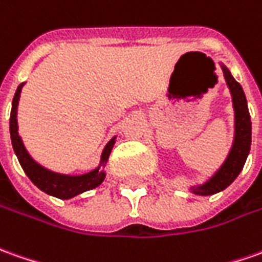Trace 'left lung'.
I'll return each instance as SVG.
<instances>
[{"mask_svg": "<svg viewBox=\"0 0 262 262\" xmlns=\"http://www.w3.org/2000/svg\"><path fill=\"white\" fill-rule=\"evenodd\" d=\"M224 76L227 80L229 90L232 93L234 108H235V140L234 146L229 152L228 158L222 168L212 176L209 182L204 186L195 188L193 192L199 195H213L216 192L224 191L236 179L239 172L243 170L247 156L250 154L251 147V117L248 112V104L241 84L236 81L227 67H222Z\"/></svg>", "mask_w": 262, "mask_h": 262, "instance_id": "1", "label": "left lung"}]
</instances>
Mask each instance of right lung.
Segmentation results:
<instances>
[{"mask_svg": "<svg viewBox=\"0 0 262 262\" xmlns=\"http://www.w3.org/2000/svg\"><path fill=\"white\" fill-rule=\"evenodd\" d=\"M21 87L19 84L17 92L14 94L12 99V108L11 116H10V133H11V142L14 152L18 158L21 168L24 169L26 175L31 179V182L40 188L42 192L53 195L56 198L69 199L79 195L81 192L90 191L96 186H99L103 179H104V172H100L99 169H94L92 172H89L86 175L80 176H70V175H60L54 173L49 169L42 168L38 163L31 159V156L27 154L26 147L21 142V138L18 135V127H17V106H18L19 93H21ZM115 145V138L112 139L104 147L103 155H101V165H104L108 159V155L112 152V147Z\"/></svg>", "mask_w": 262, "mask_h": 262, "instance_id": "obj_1", "label": "right lung"}]
</instances>
